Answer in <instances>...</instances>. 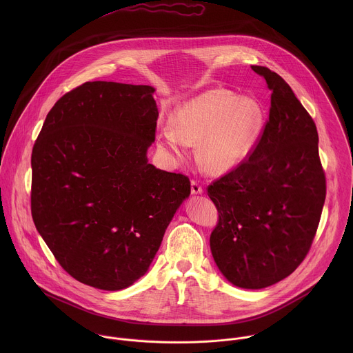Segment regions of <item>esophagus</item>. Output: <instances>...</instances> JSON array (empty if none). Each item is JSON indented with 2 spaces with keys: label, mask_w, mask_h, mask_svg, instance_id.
Listing matches in <instances>:
<instances>
[{
  "label": "esophagus",
  "mask_w": 353,
  "mask_h": 353,
  "mask_svg": "<svg viewBox=\"0 0 353 353\" xmlns=\"http://www.w3.org/2000/svg\"><path fill=\"white\" fill-rule=\"evenodd\" d=\"M203 192L201 185L196 181V179H192V193L193 194H201Z\"/></svg>",
  "instance_id": "34e87169"
}]
</instances>
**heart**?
<instances>
[{
  "mask_svg": "<svg viewBox=\"0 0 353 353\" xmlns=\"http://www.w3.org/2000/svg\"><path fill=\"white\" fill-rule=\"evenodd\" d=\"M265 125L263 107L252 97L236 98L227 90H210L183 103L164 126L159 145L185 157L199 143V159L213 174L236 167L250 153Z\"/></svg>",
  "mask_w": 353,
  "mask_h": 353,
  "instance_id": "b5f03b06",
  "label": "heart"
}]
</instances>
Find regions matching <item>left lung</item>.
<instances>
[{
	"label": "left lung",
	"instance_id": "obj_1",
	"mask_svg": "<svg viewBox=\"0 0 353 353\" xmlns=\"http://www.w3.org/2000/svg\"><path fill=\"white\" fill-rule=\"evenodd\" d=\"M270 108L252 151L206 190L219 220L210 250L224 277L259 290L290 276L310 252L326 197L314 119L276 72L252 66Z\"/></svg>",
	"mask_w": 353,
	"mask_h": 353
}]
</instances>
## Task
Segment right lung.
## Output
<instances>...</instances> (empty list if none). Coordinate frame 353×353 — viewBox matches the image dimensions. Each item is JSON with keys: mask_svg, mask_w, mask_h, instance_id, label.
Instances as JSON below:
<instances>
[{"mask_svg": "<svg viewBox=\"0 0 353 353\" xmlns=\"http://www.w3.org/2000/svg\"><path fill=\"white\" fill-rule=\"evenodd\" d=\"M153 91L87 81L52 105L32 148L34 223L62 269L98 290L145 274L190 194L186 175L148 163Z\"/></svg>", "mask_w": 353, "mask_h": 353, "instance_id": "add662e5", "label": "right lung"}]
</instances>
